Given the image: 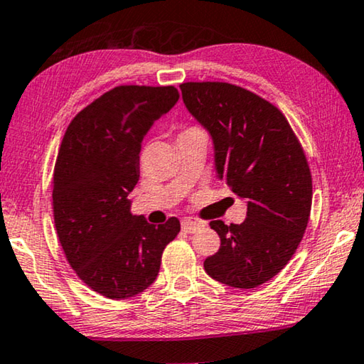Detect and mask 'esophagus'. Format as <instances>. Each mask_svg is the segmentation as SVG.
<instances>
[{
    "mask_svg": "<svg viewBox=\"0 0 364 364\" xmlns=\"http://www.w3.org/2000/svg\"><path fill=\"white\" fill-rule=\"evenodd\" d=\"M181 226H182L183 232H195L197 229L203 226V223L193 220V218H183V220L181 221Z\"/></svg>",
    "mask_w": 364,
    "mask_h": 364,
    "instance_id": "esophagus-1",
    "label": "esophagus"
}]
</instances>
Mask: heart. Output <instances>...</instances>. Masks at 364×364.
I'll list each match as a JSON object with an SVG mask.
<instances>
[{
  "mask_svg": "<svg viewBox=\"0 0 364 364\" xmlns=\"http://www.w3.org/2000/svg\"><path fill=\"white\" fill-rule=\"evenodd\" d=\"M197 130H198V128H193V127H192V128H187V130H183V132L181 133V135H183V133H190V132H197Z\"/></svg>",
  "mask_w": 364,
  "mask_h": 364,
  "instance_id": "1",
  "label": "heart"
}]
</instances>
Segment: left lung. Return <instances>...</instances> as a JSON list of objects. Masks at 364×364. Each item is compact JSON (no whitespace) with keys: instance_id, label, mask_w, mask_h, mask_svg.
<instances>
[{"instance_id":"1","label":"left lung","mask_w":364,"mask_h":364,"mask_svg":"<svg viewBox=\"0 0 364 364\" xmlns=\"http://www.w3.org/2000/svg\"><path fill=\"white\" fill-rule=\"evenodd\" d=\"M182 99L213 138L216 174L247 200V218L211 221L220 250L205 272L228 287H260L284 268L303 239L312 178L303 146L275 105L229 82H183Z\"/></svg>"}]
</instances>
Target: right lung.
<instances>
[{
    "label": "right lung",
    "mask_w": 364,
    "mask_h": 364,
    "mask_svg": "<svg viewBox=\"0 0 364 364\" xmlns=\"http://www.w3.org/2000/svg\"><path fill=\"white\" fill-rule=\"evenodd\" d=\"M178 100L174 86H117L65 132L53 171V220L76 275L94 291L127 299L154 283L177 218L149 225L130 213L148 130Z\"/></svg>",
    "instance_id": "add662e5"
}]
</instances>
